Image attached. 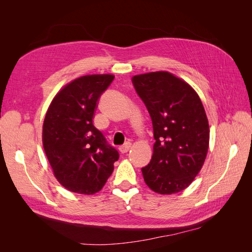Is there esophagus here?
<instances>
[{"label": "esophagus", "instance_id": "obj_1", "mask_svg": "<svg viewBox=\"0 0 252 252\" xmlns=\"http://www.w3.org/2000/svg\"><path fill=\"white\" fill-rule=\"evenodd\" d=\"M130 148H131V143L128 142V143L124 144L123 146H121L119 149H120V151L122 152V154H126V152H128Z\"/></svg>", "mask_w": 252, "mask_h": 252}]
</instances>
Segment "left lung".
Returning <instances> with one entry per match:
<instances>
[{
	"label": "left lung",
	"mask_w": 252,
	"mask_h": 252,
	"mask_svg": "<svg viewBox=\"0 0 252 252\" xmlns=\"http://www.w3.org/2000/svg\"><path fill=\"white\" fill-rule=\"evenodd\" d=\"M136 94L154 126V155L142 173L159 194L177 193L191 184L207 156L209 125L200 96L167 71L134 75Z\"/></svg>",
	"instance_id": "8db88e82"
}]
</instances>
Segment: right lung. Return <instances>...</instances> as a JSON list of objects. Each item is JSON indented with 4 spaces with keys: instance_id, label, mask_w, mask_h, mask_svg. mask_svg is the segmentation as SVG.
Returning <instances> with one entry per match:
<instances>
[{
    "instance_id": "1",
    "label": "right lung",
    "mask_w": 252,
    "mask_h": 252,
    "mask_svg": "<svg viewBox=\"0 0 252 252\" xmlns=\"http://www.w3.org/2000/svg\"><path fill=\"white\" fill-rule=\"evenodd\" d=\"M111 74L84 75L53 98L43 125V146L57 180L66 189L94 194L103 188L119 159L118 150L93 123L97 100Z\"/></svg>"
}]
</instances>
